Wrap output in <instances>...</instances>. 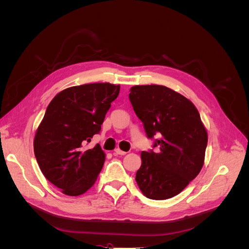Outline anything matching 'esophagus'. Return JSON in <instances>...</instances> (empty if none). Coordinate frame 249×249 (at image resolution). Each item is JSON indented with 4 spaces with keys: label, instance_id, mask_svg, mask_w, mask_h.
<instances>
[{
    "label": "esophagus",
    "instance_id": "1",
    "mask_svg": "<svg viewBox=\"0 0 249 249\" xmlns=\"http://www.w3.org/2000/svg\"><path fill=\"white\" fill-rule=\"evenodd\" d=\"M114 153L116 154V155H120V156H124L126 153L125 152H124V150H122V149H119V148H116L115 150H114Z\"/></svg>",
    "mask_w": 249,
    "mask_h": 249
}]
</instances>
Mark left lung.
Instances as JSON below:
<instances>
[{
  "label": "left lung",
  "instance_id": "obj_1",
  "mask_svg": "<svg viewBox=\"0 0 249 249\" xmlns=\"http://www.w3.org/2000/svg\"><path fill=\"white\" fill-rule=\"evenodd\" d=\"M130 102L154 149L141 153L136 182L147 198L162 200L182 192L197 177L205 160L208 134L194 105L161 85L133 86Z\"/></svg>",
  "mask_w": 249,
  "mask_h": 249
}]
</instances>
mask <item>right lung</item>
Wrapping results in <instances>:
<instances>
[{
	"label": "right lung",
	"mask_w": 249,
	"mask_h": 249,
	"mask_svg": "<svg viewBox=\"0 0 249 249\" xmlns=\"http://www.w3.org/2000/svg\"><path fill=\"white\" fill-rule=\"evenodd\" d=\"M119 85L93 83L64 89L49 104L34 138L43 176L70 196L92 187L105 162L100 144L86 147L99 134Z\"/></svg>",
	"instance_id": "right-lung-1"
}]
</instances>
